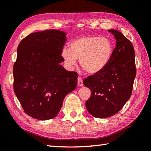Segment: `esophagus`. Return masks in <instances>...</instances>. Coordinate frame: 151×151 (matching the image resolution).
I'll list each match as a JSON object with an SVG mask.
<instances>
[{
  "label": "esophagus",
  "mask_w": 151,
  "mask_h": 151,
  "mask_svg": "<svg viewBox=\"0 0 151 151\" xmlns=\"http://www.w3.org/2000/svg\"><path fill=\"white\" fill-rule=\"evenodd\" d=\"M78 84L80 86H83V79L81 77H78Z\"/></svg>",
  "instance_id": "obj_1"
}]
</instances>
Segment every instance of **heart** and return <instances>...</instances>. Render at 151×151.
Instances as JSON below:
<instances>
[{"mask_svg": "<svg viewBox=\"0 0 151 151\" xmlns=\"http://www.w3.org/2000/svg\"><path fill=\"white\" fill-rule=\"evenodd\" d=\"M113 51V43L108 38L85 35L72 41L70 49H63L61 56L69 68L75 67L76 59H80L79 63L85 72L95 74L107 66Z\"/></svg>", "mask_w": 151, "mask_h": 151, "instance_id": "b5f03b06", "label": "heart"}]
</instances>
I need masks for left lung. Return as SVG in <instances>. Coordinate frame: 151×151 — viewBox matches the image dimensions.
<instances>
[{"mask_svg": "<svg viewBox=\"0 0 151 151\" xmlns=\"http://www.w3.org/2000/svg\"><path fill=\"white\" fill-rule=\"evenodd\" d=\"M108 32L116 40L110 61L104 69L83 81L91 90V96L86 102V109L98 118L111 117L121 110L131 97L136 76L132 43L117 30Z\"/></svg>", "mask_w": 151, "mask_h": 151, "instance_id": "obj_1", "label": "left lung"}]
</instances>
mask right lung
<instances>
[{
    "label": "right lung",
    "mask_w": 151,
    "mask_h": 151,
    "mask_svg": "<svg viewBox=\"0 0 151 151\" xmlns=\"http://www.w3.org/2000/svg\"><path fill=\"white\" fill-rule=\"evenodd\" d=\"M66 40L65 32L48 29L30 34L18 46L14 90L24 111L33 118L53 119L65 97L76 88L77 73L60 65Z\"/></svg>",
    "instance_id": "add662e5"
}]
</instances>
